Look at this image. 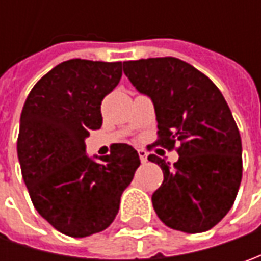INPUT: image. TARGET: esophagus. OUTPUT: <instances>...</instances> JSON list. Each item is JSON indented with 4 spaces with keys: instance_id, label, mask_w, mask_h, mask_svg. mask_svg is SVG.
<instances>
[{
    "instance_id": "obj_1",
    "label": "esophagus",
    "mask_w": 261,
    "mask_h": 261,
    "mask_svg": "<svg viewBox=\"0 0 261 261\" xmlns=\"http://www.w3.org/2000/svg\"><path fill=\"white\" fill-rule=\"evenodd\" d=\"M138 154H139L141 161H142V163H146V160H148V154H146L145 149H138Z\"/></svg>"
}]
</instances>
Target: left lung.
<instances>
[{
	"label": "left lung",
	"instance_id": "1",
	"mask_svg": "<svg viewBox=\"0 0 261 261\" xmlns=\"http://www.w3.org/2000/svg\"><path fill=\"white\" fill-rule=\"evenodd\" d=\"M123 72L154 105V145L171 149L180 142L173 166L148 156L164 174L152 195L156 215L177 231L211 229L234 205L243 175L241 136L224 95L195 66L171 56L127 61Z\"/></svg>",
	"mask_w": 261,
	"mask_h": 261
}]
</instances>
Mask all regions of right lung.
I'll return each instance as SVG.
<instances>
[{"label":"right lung","mask_w":261,"mask_h":261,"mask_svg":"<svg viewBox=\"0 0 261 261\" xmlns=\"http://www.w3.org/2000/svg\"><path fill=\"white\" fill-rule=\"evenodd\" d=\"M120 76L122 62L65 61L37 81L20 116L17 155L30 199L65 236L110 225L141 164L127 144H116L110 155L86 154V138L103 123L101 101Z\"/></svg>","instance_id":"1"}]
</instances>
